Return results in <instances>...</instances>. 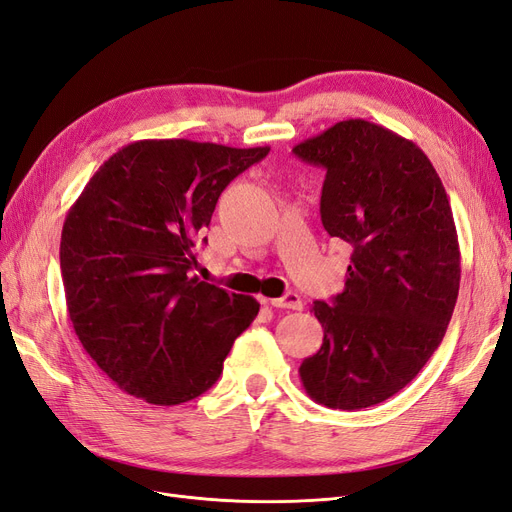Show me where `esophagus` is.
<instances>
[{
  "label": "esophagus",
  "mask_w": 512,
  "mask_h": 512,
  "mask_svg": "<svg viewBox=\"0 0 512 512\" xmlns=\"http://www.w3.org/2000/svg\"><path fill=\"white\" fill-rule=\"evenodd\" d=\"M269 303H271L273 307H277V309H292V311H301V309H303V298L298 296L296 292H286L284 296L271 298Z\"/></svg>",
  "instance_id": "34e87169"
}]
</instances>
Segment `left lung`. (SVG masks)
<instances>
[{
  "instance_id": "8db88e82",
  "label": "left lung",
  "mask_w": 512,
  "mask_h": 512,
  "mask_svg": "<svg viewBox=\"0 0 512 512\" xmlns=\"http://www.w3.org/2000/svg\"><path fill=\"white\" fill-rule=\"evenodd\" d=\"M292 152L326 171L322 224L354 250L343 292L313 303L324 343L298 373L328 409L373 407L417 377L449 326L462 267L447 192L413 142L362 118Z\"/></svg>"
}]
</instances>
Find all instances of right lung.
<instances>
[{
	"label": "right lung",
	"instance_id": "right-lung-1",
	"mask_svg": "<svg viewBox=\"0 0 512 512\" xmlns=\"http://www.w3.org/2000/svg\"><path fill=\"white\" fill-rule=\"evenodd\" d=\"M269 150L142 139L112 154L69 209L61 233L69 320L122 392L161 407L201 396L254 322L256 298L190 269L222 190Z\"/></svg>",
	"mask_w": 512,
	"mask_h": 512
}]
</instances>
